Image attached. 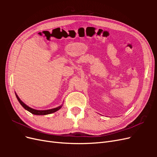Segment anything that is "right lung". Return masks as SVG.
<instances>
[{
	"label": "right lung",
	"mask_w": 157,
	"mask_h": 157,
	"mask_svg": "<svg viewBox=\"0 0 157 157\" xmlns=\"http://www.w3.org/2000/svg\"><path fill=\"white\" fill-rule=\"evenodd\" d=\"M16 98L17 99V100L20 102V103L21 105L23 106V107L26 110H27L28 111H29L30 113H31L32 114H34V115H48V114H51V113H53L57 111H58L59 109L61 108L62 105H61L58 107H56L54 109H48V110H43V111H40V110H36V109H32L31 107H29V106L26 105L25 104L23 103L21 99L19 98V97L17 96V95L16 94Z\"/></svg>",
	"instance_id": "right-lung-1"
}]
</instances>
